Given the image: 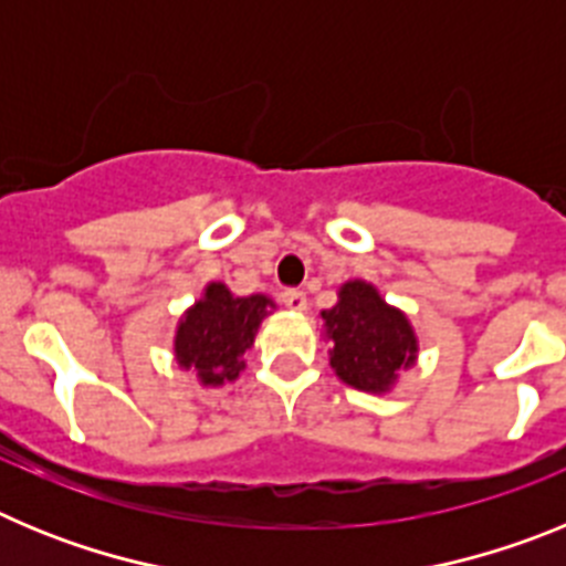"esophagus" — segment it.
<instances>
[{"mask_svg":"<svg viewBox=\"0 0 566 566\" xmlns=\"http://www.w3.org/2000/svg\"><path fill=\"white\" fill-rule=\"evenodd\" d=\"M283 303H286V308H292V312H306L308 308L306 292H300V289H286V292H283Z\"/></svg>","mask_w":566,"mask_h":566,"instance_id":"obj_1","label":"esophagus"}]
</instances>
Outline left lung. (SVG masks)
I'll return each instance as SVG.
<instances>
[{
    "label": "left lung",
    "mask_w": 566,
    "mask_h": 566,
    "mask_svg": "<svg viewBox=\"0 0 566 566\" xmlns=\"http://www.w3.org/2000/svg\"><path fill=\"white\" fill-rule=\"evenodd\" d=\"M332 343V371L365 394H391L419 357V337L402 308L385 303L368 280H345L337 303L319 314Z\"/></svg>",
    "instance_id": "1"
}]
</instances>
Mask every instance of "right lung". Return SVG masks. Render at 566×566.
Listing matches in <instances>:
<instances>
[{
  "label": "right lung",
  "instance_id": "1",
  "mask_svg": "<svg viewBox=\"0 0 566 566\" xmlns=\"http://www.w3.org/2000/svg\"><path fill=\"white\" fill-rule=\"evenodd\" d=\"M277 308L269 294L238 297L227 283L209 280L201 297L181 314L172 337L178 368L192 371L203 388L234 382L247 368L260 323Z\"/></svg>",
  "mask_w": 566,
  "mask_h": 566
}]
</instances>
